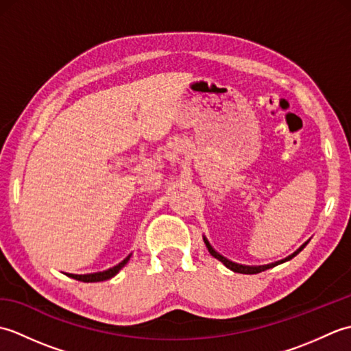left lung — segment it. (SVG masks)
Instances as JSON below:
<instances>
[{
	"mask_svg": "<svg viewBox=\"0 0 351 351\" xmlns=\"http://www.w3.org/2000/svg\"><path fill=\"white\" fill-rule=\"evenodd\" d=\"M204 241H205V244H206V247H208V252L211 253V255L215 258V259H219V261H221L223 264H225L229 270H232V271H235V273H241V274H256V273H261V271H265V270H268V268H271V267H274V265H279V264H282V263H285V261H289V259H293L295 255H299V253L304 249V245H306L308 243H304L302 247L297 250V252H294L293 255H289L288 258H285V259H282V261H278V263H274V264H268V265H258V267H249V265H241V264H235V263H232V261H229V259H226L225 256H221L220 253H217L215 252L213 247H211V244L208 243V240L206 238H204Z\"/></svg>",
	"mask_w": 351,
	"mask_h": 351,
	"instance_id": "1",
	"label": "left lung"
}]
</instances>
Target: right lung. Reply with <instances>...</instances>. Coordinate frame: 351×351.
Segmentation results:
<instances>
[{
	"label": "right lung",
	"mask_w": 351,
	"mask_h": 351,
	"mask_svg": "<svg viewBox=\"0 0 351 351\" xmlns=\"http://www.w3.org/2000/svg\"><path fill=\"white\" fill-rule=\"evenodd\" d=\"M128 258H125L121 264H117L116 267L113 268H108V270L106 271H101V273H92V274H68L69 278L72 279H77V280H81V282H101V280H107L110 278H113V276H116L119 273V270H121L122 267H125V264L128 263Z\"/></svg>",
	"instance_id": "add662e5"
}]
</instances>
